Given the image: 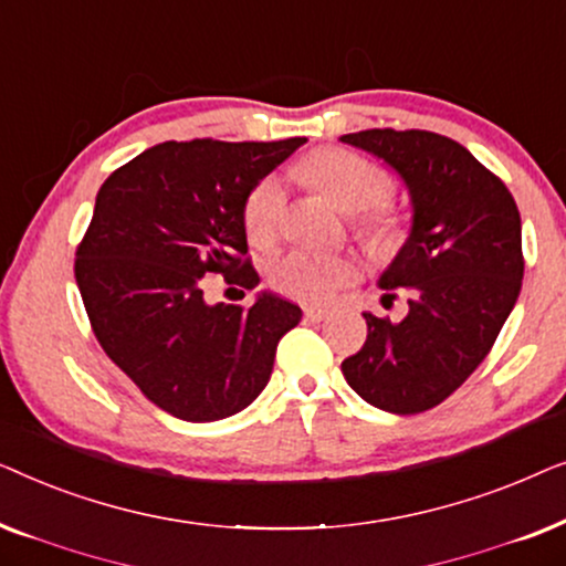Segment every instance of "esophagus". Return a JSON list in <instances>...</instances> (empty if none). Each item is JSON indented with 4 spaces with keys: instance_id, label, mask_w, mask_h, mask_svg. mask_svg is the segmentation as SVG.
<instances>
[{
    "instance_id": "esophagus-1",
    "label": "esophagus",
    "mask_w": 566,
    "mask_h": 566,
    "mask_svg": "<svg viewBox=\"0 0 566 566\" xmlns=\"http://www.w3.org/2000/svg\"><path fill=\"white\" fill-rule=\"evenodd\" d=\"M304 316L308 322H322V319H327L329 316V308H319V306H308L306 312H304Z\"/></svg>"
}]
</instances>
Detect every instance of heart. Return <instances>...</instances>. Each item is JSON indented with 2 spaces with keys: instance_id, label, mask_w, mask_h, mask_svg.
Listing matches in <instances>:
<instances>
[{
  "instance_id": "b5f03b06",
  "label": "heart",
  "mask_w": 566,
  "mask_h": 566,
  "mask_svg": "<svg viewBox=\"0 0 566 566\" xmlns=\"http://www.w3.org/2000/svg\"><path fill=\"white\" fill-rule=\"evenodd\" d=\"M301 177L319 188L339 211L355 213V231L376 250L399 237V216L389 206L391 180L381 167L347 149H322L306 159ZM285 216V190L277 177H265L244 206V229L252 244H270ZM355 275L353 260L339 254L291 250L270 268V281L289 296L322 304Z\"/></svg>"
}]
</instances>
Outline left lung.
I'll use <instances>...</instances> for the list:
<instances>
[{
  "label": "left lung",
  "mask_w": 566,
  "mask_h": 566,
  "mask_svg": "<svg viewBox=\"0 0 566 566\" xmlns=\"http://www.w3.org/2000/svg\"><path fill=\"white\" fill-rule=\"evenodd\" d=\"M339 142L389 165L412 203L407 242L378 277L381 301L405 293L409 312L401 322L363 314L366 345L343 360V376L384 412H424L474 374L513 312L521 213L505 182L448 136L370 128Z\"/></svg>",
  "instance_id": "obj_1"
}]
</instances>
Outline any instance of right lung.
Masks as SVG:
<instances>
[{
  "label": "right lung",
  "mask_w": 566,
  "mask_h": 566,
  "mask_svg": "<svg viewBox=\"0 0 566 566\" xmlns=\"http://www.w3.org/2000/svg\"><path fill=\"white\" fill-rule=\"evenodd\" d=\"M301 144L165 142L97 192L74 262L84 308L107 358L172 417L213 422L250 407L301 322L277 293L260 291L247 308L203 293L206 275L234 291L260 283L244 258L247 198Z\"/></svg>",
  "instance_id": "1"
}]
</instances>
